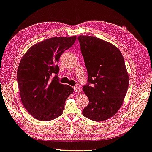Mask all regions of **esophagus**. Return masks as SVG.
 <instances>
[{"mask_svg":"<svg viewBox=\"0 0 152 152\" xmlns=\"http://www.w3.org/2000/svg\"><path fill=\"white\" fill-rule=\"evenodd\" d=\"M74 90L76 92H78V93H81V89H80L78 86H75V87H74Z\"/></svg>","mask_w":152,"mask_h":152,"instance_id":"1","label":"esophagus"}]
</instances>
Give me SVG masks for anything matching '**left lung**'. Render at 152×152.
Instances as JSON below:
<instances>
[{
	"label": "left lung",
	"mask_w": 152,
	"mask_h": 152,
	"mask_svg": "<svg viewBox=\"0 0 152 152\" xmlns=\"http://www.w3.org/2000/svg\"><path fill=\"white\" fill-rule=\"evenodd\" d=\"M78 39L88 74V85L83 90L89 104L82 114L94 121H105L119 110L129 88L124 58L119 49L107 41L89 35Z\"/></svg>",
	"instance_id": "left-lung-1"
}]
</instances>
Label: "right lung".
Segmentation results:
<instances>
[{
  "label": "right lung",
  "mask_w": 152,
  "mask_h": 152,
  "mask_svg": "<svg viewBox=\"0 0 152 152\" xmlns=\"http://www.w3.org/2000/svg\"><path fill=\"white\" fill-rule=\"evenodd\" d=\"M76 36L55 37L34 45L20 62L18 86L22 103L29 113L41 121L55 119L62 114L67 97L74 92L68 85L58 82L56 62L70 48Z\"/></svg>",
  "instance_id": "right-lung-1"
}]
</instances>
